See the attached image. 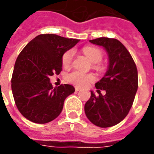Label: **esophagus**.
Listing matches in <instances>:
<instances>
[{
    "mask_svg": "<svg viewBox=\"0 0 154 154\" xmlns=\"http://www.w3.org/2000/svg\"><path fill=\"white\" fill-rule=\"evenodd\" d=\"M75 90H76V91H79V90H81V88L76 87V88H75Z\"/></svg>",
    "mask_w": 154,
    "mask_h": 154,
    "instance_id": "esophagus-1",
    "label": "esophagus"
}]
</instances>
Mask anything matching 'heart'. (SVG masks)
<instances>
[{"label": "heart", "mask_w": 154, "mask_h": 154, "mask_svg": "<svg viewBox=\"0 0 154 154\" xmlns=\"http://www.w3.org/2000/svg\"><path fill=\"white\" fill-rule=\"evenodd\" d=\"M82 52L89 59V60L92 64H94L93 65L94 69L98 70L99 72H102L104 70V67L99 64V62L102 60L103 56V52L99 49L94 48V47H85L82 49ZM73 54L74 52L72 50H69L63 55L62 63L64 67H69L71 64ZM67 79L69 82H71L77 86H84L88 82L94 81V77L93 74H85V73L78 72V71H74L68 75Z\"/></svg>", "instance_id": "b5f03b06"}]
</instances>
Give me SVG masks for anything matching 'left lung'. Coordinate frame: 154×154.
Masks as SVG:
<instances>
[{
	"label": "left lung",
	"mask_w": 154,
	"mask_h": 154,
	"mask_svg": "<svg viewBox=\"0 0 154 154\" xmlns=\"http://www.w3.org/2000/svg\"><path fill=\"white\" fill-rule=\"evenodd\" d=\"M90 42L105 49L108 68L95 83L99 95L96 97L91 91L85 104V113L94 125L109 128L121 122L132 107L138 88L137 69L129 51L119 40L101 37ZM100 89L105 90V96L100 94Z\"/></svg>",
	"instance_id": "left-lung-1"
}]
</instances>
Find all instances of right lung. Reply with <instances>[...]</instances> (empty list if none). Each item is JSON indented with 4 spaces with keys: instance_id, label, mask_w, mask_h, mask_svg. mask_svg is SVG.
Returning a JSON list of instances; mask_svg holds the SVG:
<instances>
[{
    "instance_id": "obj_1",
    "label": "right lung",
    "mask_w": 154,
    "mask_h": 154,
    "mask_svg": "<svg viewBox=\"0 0 154 154\" xmlns=\"http://www.w3.org/2000/svg\"><path fill=\"white\" fill-rule=\"evenodd\" d=\"M79 39L53 34L39 35L17 56L11 80L15 103L30 121L47 124L61 113L65 98L75 91L71 85L53 88L50 76L62 70V57Z\"/></svg>"
}]
</instances>
